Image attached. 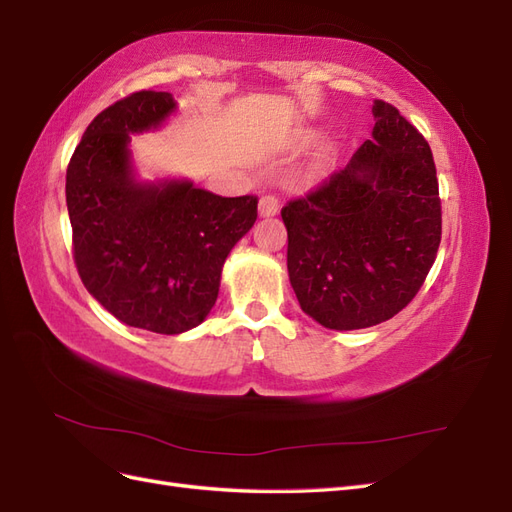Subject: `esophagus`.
<instances>
[{
  "label": "esophagus",
  "mask_w": 512,
  "mask_h": 512,
  "mask_svg": "<svg viewBox=\"0 0 512 512\" xmlns=\"http://www.w3.org/2000/svg\"><path fill=\"white\" fill-rule=\"evenodd\" d=\"M258 211H260L262 218H269V215H275L277 211H280V198L273 196V194H265V196L260 198Z\"/></svg>",
  "instance_id": "34e87169"
}]
</instances>
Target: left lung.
<instances>
[{"label": "left lung", "instance_id": "8db88e82", "mask_svg": "<svg viewBox=\"0 0 512 512\" xmlns=\"http://www.w3.org/2000/svg\"><path fill=\"white\" fill-rule=\"evenodd\" d=\"M371 141L282 209L299 305L327 329L374 327L421 290L442 239L436 164L423 134L376 100Z\"/></svg>", "mask_w": 512, "mask_h": 512}]
</instances>
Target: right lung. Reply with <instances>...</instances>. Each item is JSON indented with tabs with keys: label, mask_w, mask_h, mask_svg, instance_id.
I'll return each mask as SVG.
<instances>
[{
	"label": "right lung",
	"mask_w": 512,
	"mask_h": 512,
	"mask_svg": "<svg viewBox=\"0 0 512 512\" xmlns=\"http://www.w3.org/2000/svg\"><path fill=\"white\" fill-rule=\"evenodd\" d=\"M173 111L168 91L117 100L89 123L66 173L72 256L85 288L117 320L162 335L207 318L224 260L258 215L252 194L134 179L130 134L158 128Z\"/></svg>",
	"instance_id": "add662e5"
}]
</instances>
